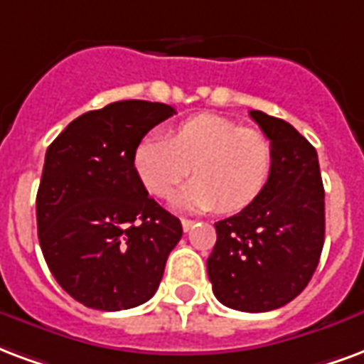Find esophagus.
<instances>
[{"label": "esophagus", "instance_id": "obj_1", "mask_svg": "<svg viewBox=\"0 0 364 364\" xmlns=\"http://www.w3.org/2000/svg\"><path fill=\"white\" fill-rule=\"evenodd\" d=\"M181 225H183V231H191L193 228H195V222H193V220H187V218H183Z\"/></svg>", "mask_w": 364, "mask_h": 364}]
</instances>
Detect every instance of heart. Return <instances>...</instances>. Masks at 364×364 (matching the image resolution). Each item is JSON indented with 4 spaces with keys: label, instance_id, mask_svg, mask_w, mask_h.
Returning <instances> with one entry per match:
<instances>
[{
    "label": "heart",
    "instance_id": "b5f03b06",
    "mask_svg": "<svg viewBox=\"0 0 364 364\" xmlns=\"http://www.w3.org/2000/svg\"><path fill=\"white\" fill-rule=\"evenodd\" d=\"M274 168L268 136L216 114L181 121L169 136L148 134L133 150V169L142 187L168 198L193 171L196 179L173 198L183 210L239 212L262 195Z\"/></svg>",
    "mask_w": 364,
    "mask_h": 364
}]
</instances>
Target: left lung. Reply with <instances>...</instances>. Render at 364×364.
<instances>
[{"mask_svg":"<svg viewBox=\"0 0 364 364\" xmlns=\"http://www.w3.org/2000/svg\"><path fill=\"white\" fill-rule=\"evenodd\" d=\"M274 148L270 181L257 200L220 220L206 260L222 305L266 312L303 291L324 247V185L318 154L287 121L252 109Z\"/></svg>","mask_w":364,"mask_h":364,"instance_id":"obj_1","label":"left lung"}]
</instances>
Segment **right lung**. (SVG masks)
<instances>
[{"instance_id": "1", "label": "right lung", "mask_w": 364, "mask_h": 364, "mask_svg": "<svg viewBox=\"0 0 364 364\" xmlns=\"http://www.w3.org/2000/svg\"><path fill=\"white\" fill-rule=\"evenodd\" d=\"M173 114L160 102H114L71 121L48 146L38 241L53 278L88 309L146 303L181 239V222L148 196L133 169L136 142Z\"/></svg>"}]
</instances>
